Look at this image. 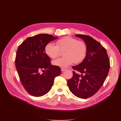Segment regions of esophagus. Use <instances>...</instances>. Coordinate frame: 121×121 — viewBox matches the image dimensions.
Here are the masks:
<instances>
[{"label":"esophagus","instance_id":"esophagus-1","mask_svg":"<svg viewBox=\"0 0 121 121\" xmlns=\"http://www.w3.org/2000/svg\"><path fill=\"white\" fill-rule=\"evenodd\" d=\"M65 70H66V69H65L61 68V72H64V71H65Z\"/></svg>","mask_w":121,"mask_h":121}]
</instances>
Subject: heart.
I'll list each match as a JSON object with an SVG mask.
<instances>
[{"label":"heart","mask_w":121,"mask_h":121,"mask_svg":"<svg viewBox=\"0 0 121 121\" xmlns=\"http://www.w3.org/2000/svg\"><path fill=\"white\" fill-rule=\"evenodd\" d=\"M60 50L63 51L64 57L53 61V64L61 68H67L73 63L79 64L85 57L87 47L85 43L70 36L64 37L56 41V45L49 43L45 47V53L52 58L59 56Z\"/></svg>","instance_id":"obj_1"}]
</instances>
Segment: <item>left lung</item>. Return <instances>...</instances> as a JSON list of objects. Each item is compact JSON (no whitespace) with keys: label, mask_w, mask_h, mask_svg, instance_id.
<instances>
[{"label":"left lung","mask_w":121,"mask_h":121,"mask_svg":"<svg viewBox=\"0 0 121 121\" xmlns=\"http://www.w3.org/2000/svg\"><path fill=\"white\" fill-rule=\"evenodd\" d=\"M87 46V53L83 61L73 66L74 70L67 84L71 92L80 98L93 96L99 90L107 78L110 62L107 50L101 44L89 36L76 34Z\"/></svg>","instance_id":"obj_1"}]
</instances>
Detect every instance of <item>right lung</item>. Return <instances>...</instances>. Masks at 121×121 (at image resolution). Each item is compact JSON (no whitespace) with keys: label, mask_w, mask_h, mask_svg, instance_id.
I'll use <instances>...</instances> for the list:
<instances>
[{"label":"right lung","mask_w":121,"mask_h":121,"mask_svg":"<svg viewBox=\"0 0 121 121\" xmlns=\"http://www.w3.org/2000/svg\"><path fill=\"white\" fill-rule=\"evenodd\" d=\"M57 38L40 34L27 38L18 47L16 68L24 88L32 96L40 97L48 93L55 78L60 74V68L51 65L44 51L46 44Z\"/></svg>","instance_id":"obj_1"}]
</instances>
